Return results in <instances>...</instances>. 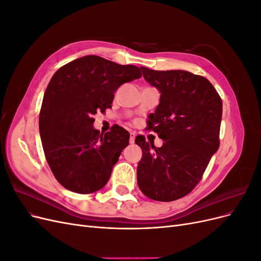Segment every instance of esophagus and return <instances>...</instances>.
<instances>
[{
    "label": "esophagus",
    "instance_id": "obj_1",
    "mask_svg": "<svg viewBox=\"0 0 261 261\" xmlns=\"http://www.w3.org/2000/svg\"><path fill=\"white\" fill-rule=\"evenodd\" d=\"M135 137H136V135L134 133L129 134V143L130 144H134V141H135Z\"/></svg>",
    "mask_w": 261,
    "mask_h": 261
}]
</instances>
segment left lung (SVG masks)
<instances>
[{"label": "left lung", "instance_id": "8db88e82", "mask_svg": "<svg viewBox=\"0 0 261 261\" xmlns=\"http://www.w3.org/2000/svg\"><path fill=\"white\" fill-rule=\"evenodd\" d=\"M145 81L160 91L149 128L163 145L156 148L137 136L143 150L137 183L156 201H173L193 191L219 149L222 100L206 78L187 70H153L141 66Z\"/></svg>", "mask_w": 261, "mask_h": 261}]
</instances>
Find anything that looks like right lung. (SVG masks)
Wrapping results in <instances>:
<instances>
[{
  "label": "right lung",
  "instance_id": "right-lung-1",
  "mask_svg": "<svg viewBox=\"0 0 261 261\" xmlns=\"http://www.w3.org/2000/svg\"><path fill=\"white\" fill-rule=\"evenodd\" d=\"M140 77L137 66L97 55L76 59L55 72L43 96L39 132L45 159L63 187L91 194L108 183L129 134L120 126L100 134L93 115L111 108L118 87Z\"/></svg>",
  "mask_w": 261,
  "mask_h": 261
}]
</instances>
